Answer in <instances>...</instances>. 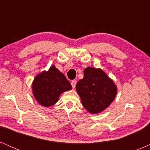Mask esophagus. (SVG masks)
<instances>
[{
	"instance_id": "1",
	"label": "esophagus",
	"mask_w": 150,
	"mask_h": 150,
	"mask_svg": "<svg viewBox=\"0 0 150 150\" xmlns=\"http://www.w3.org/2000/svg\"><path fill=\"white\" fill-rule=\"evenodd\" d=\"M76 83H77V81L76 80H72L71 85H72V87H73V88H75V85H76Z\"/></svg>"
}]
</instances>
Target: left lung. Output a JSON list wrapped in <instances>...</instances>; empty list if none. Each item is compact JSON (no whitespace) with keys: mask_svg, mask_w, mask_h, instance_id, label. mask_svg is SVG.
I'll return each instance as SVG.
<instances>
[{"mask_svg":"<svg viewBox=\"0 0 150 150\" xmlns=\"http://www.w3.org/2000/svg\"><path fill=\"white\" fill-rule=\"evenodd\" d=\"M83 106L89 113H98L111 104L117 93L116 86L101 69L88 67L76 85Z\"/></svg>","mask_w":150,"mask_h":150,"instance_id":"left-lung-1","label":"left lung"}]
</instances>
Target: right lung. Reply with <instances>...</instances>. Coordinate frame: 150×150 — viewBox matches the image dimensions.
<instances>
[{
	"label": "right lung",
	"mask_w": 150,
	"mask_h": 150,
	"mask_svg": "<svg viewBox=\"0 0 150 150\" xmlns=\"http://www.w3.org/2000/svg\"><path fill=\"white\" fill-rule=\"evenodd\" d=\"M72 89L70 82L54 65L34 78L32 91L36 100L44 106H51L57 102L60 95Z\"/></svg>",
	"instance_id": "add662e5"
}]
</instances>
